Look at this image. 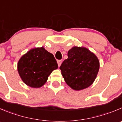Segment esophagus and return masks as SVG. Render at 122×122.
<instances>
[{"label":"esophagus","mask_w":122,"mask_h":122,"mask_svg":"<svg viewBox=\"0 0 122 122\" xmlns=\"http://www.w3.org/2000/svg\"><path fill=\"white\" fill-rule=\"evenodd\" d=\"M62 63V60H57V64H58V66H60L61 65Z\"/></svg>","instance_id":"1"}]
</instances>
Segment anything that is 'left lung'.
Segmentation results:
<instances>
[{"label": "left lung", "mask_w": 122, "mask_h": 122, "mask_svg": "<svg viewBox=\"0 0 122 122\" xmlns=\"http://www.w3.org/2000/svg\"><path fill=\"white\" fill-rule=\"evenodd\" d=\"M68 57L60 66L66 84L75 90L90 86L99 71L97 57L87 48L77 47L68 51Z\"/></svg>", "instance_id": "left-lung-1"}]
</instances>
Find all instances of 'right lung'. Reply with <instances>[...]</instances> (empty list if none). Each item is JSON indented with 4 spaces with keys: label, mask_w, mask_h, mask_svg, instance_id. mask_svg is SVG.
<instances>
[{
    "label": "right lung",
    "mask_w": 122,
    "mask_h": 122,
    "mask_svg": "<svg viewBox=\"0 0 122 122\" xmlns=\"http://www.w3.org/2000/svg\"><path fill=\"white\" fill-rule=\"evenodd\" d=\"M57 68L53 54L43 47L29 51L18 63V72L23 81L34 88L42 86L52 71Z\"/></svg>",
    "instance_id": "obj_1"
}]
</instances>
